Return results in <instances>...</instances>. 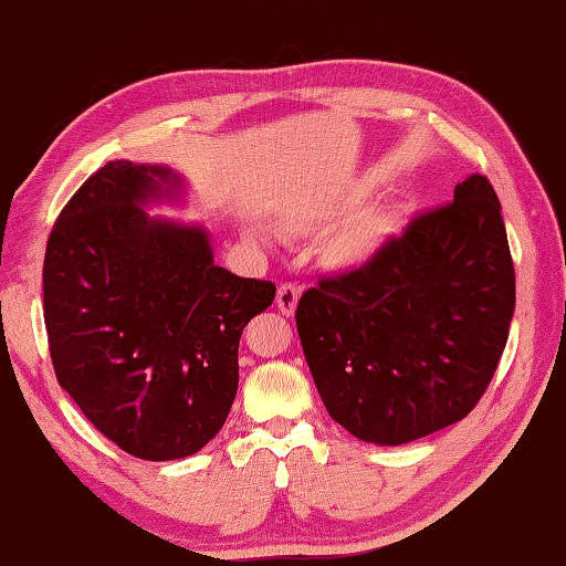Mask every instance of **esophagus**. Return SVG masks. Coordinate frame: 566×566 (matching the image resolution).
Listing matches in <instances>:
<instances>
[{
  "mask_svg": "<svg viewBox=\"0 0 566 566\" xmlns=\"http://www.w3.org/2000/svg\"><path fill=\"white\" fill-rule=\"evenodd\" d=\"M300 286L294 284H282L280 290H276V310H280L284 317H292L294 310H296V302H300Z\"/></svg>",
  "mask_w": 566,
  "mask_h": 566,
  "instance_id": "obj_1",
  "label": "esophagus"
}]
</instances>
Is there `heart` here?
I'll use <instances>...</instances> for the list:
<instances>
[{
    "mask_svg": "<svg viewBox=\"0 0 566 566\" xmlns=\"http://www.w3.org/2000/svg\"><path fill=\"white\" fill-rule=\"evenodd\" d=\"M296 229H302V222H292ZM387 219L385 217H369V219H361V222L347 227L342 232V237L337 239V247H334V254H337L339 262H357L361 256H367L371 249H375L381 237L387 234ZM262 237L270 239V234Z\"/></svg>",
    "mask_w": 566,
    "mask_h": 566,
    "instance_id": "heart-1",
    "label": "heart"
}]
</instances>
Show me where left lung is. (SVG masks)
<instances>
[{
  "mask_svg": "<svg viewBox=\"0 0 566 566\" xmlns=\"http://www.w3.org/2000/svg\"><path fill=\"white\" fill-rule=\"evenodd\" d=\"M512 314L502 205L472 175L359 270L306 290L296 332L329 417L361 442L397 447L474 409Z\"/></svg>",
  "mask_w": 566,
  "mask_h": 566,
  "instance_id": "1",
  "label": "left lung"
}]
</instances>
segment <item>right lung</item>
Instances as JSON below:
<instances>
[{
    "instance_id": "right-lung-1",
    "label": "right lung",
    "mask_w": 566,
    "mask_h": 566,
    "mask_svg": "<svg viewBox=\"0 0 566 566\" xmlns=\"http://www.w3.org/2000/svg\"><path fill=\"white\" fill-rule=\"evenodd\" d=\"M185 189L165 165L107 161L66 202L44 254L56 381L104 437L149 462L217 437L237 397L239 337L276 292L217 266L202 224L147 214Z\"/></svg>"
}]
</instances>
